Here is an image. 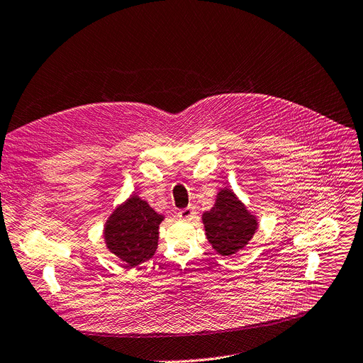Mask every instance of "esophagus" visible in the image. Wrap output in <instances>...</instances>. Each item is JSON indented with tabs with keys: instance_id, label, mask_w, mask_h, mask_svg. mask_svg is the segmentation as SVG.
Masks as SVG:
<instances>
[{
	"instance_id": "1",
	"label": "esophagus",
	"mask_w": 363,
	"mask_h": 363,
	"mask_svg": "<svg viewBox=\"0 0 363 363\" xmlns=\"http://www.w3.org/2000/svg\"><path fill=\"white\" fill-rule=\"evenodd\" d=\"M194 214H195V208L194 207H186V208H184V210H181L178 213L179 218H182V220H189V218L194 217Z\"/></svg>"
}]
</instances>
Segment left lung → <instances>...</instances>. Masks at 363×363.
Returning a JSON list of instances; mask_svg holds the SVG:
<instances>
[{
    "mask_svg": "<svg viewBox=\"0 0 363 363\" xmlns=\"http://www.w3.org/2000/svg\"><path fill=\"white\" fill-rule=\"evenodd\" d=\"M206 236L221 256L243 249L257 230V218L230 188H221L210 211L203 214Z\"/></svg>",
    "mask_w": 363,
    "mask_h": 363,
    "instance_id": "obj_1",
    "label": "left lung"
}]
</instances>
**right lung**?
Instances as JSON below:
<instances>
[{
	"instance_id": "add662e5",
	"label": "right lung",
	"mask_w": 363,
	"mask_h": 363,
	"mask_svg": "<svg viewBox=\"0 0 363 363\" xmlns=\"http://www.w3.org/2000/svg\"><path fill=\"white\" fill-rule=\"evenodd\" d=\"M163 218L140 196L131 194L106 221L107 249L131 268L140 265L157 249L159 224Z\"/></svg>"
}]
</instances>
